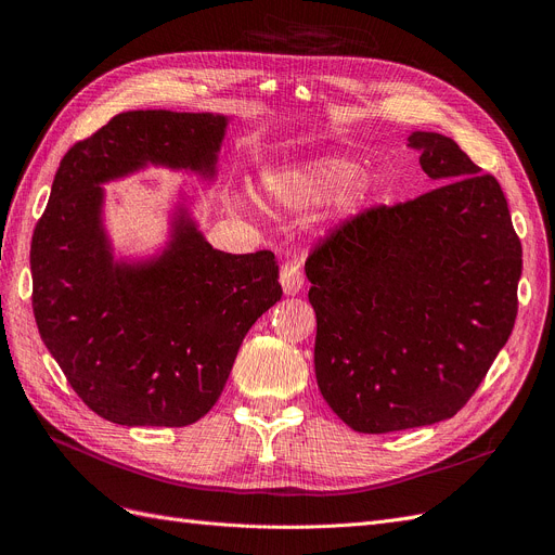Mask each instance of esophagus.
I'll return each mask as SVG.
<instances>
[{
    "instance_id": "34e87169",
    "label": "esophagus",
    "mask_w": 555,
    "mask_h": 555,
    "mask_svg": "<svg viewBox=\"0 0 555 555\" xmlns=\"http://www.w3.org/2000/svg\"><path fill=\"white\" fill-rule=\"evenodd\" d=\"M279 281H281V285H283V293H285V295H297L299 289L304 287L301 268L297 266V262H285L283 270H281Z\"/></svg>"
}]
</instances>
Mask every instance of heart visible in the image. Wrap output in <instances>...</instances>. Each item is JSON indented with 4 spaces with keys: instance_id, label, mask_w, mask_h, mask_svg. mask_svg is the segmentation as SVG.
Listing matches in <instances>:
<instances>
[{
    "instance_id": "heart-1",
    "label": "heart",
    "mask_w": 555,
    "mask_h": 555,
    "mask_svg": "<svg viewBox=\"0 0 555 555\" xmlns=\"http://www.w3.org/2000/svg\"><path fill=\"white\" fill-rule=\"evenodd\" d=\"M262 195L279 207L306 211L319 207L346 189L360 199L371 189L369 178H360V164L346 157H319L299 166H285L262 175Z\"/></svg>"
}]
</instances>
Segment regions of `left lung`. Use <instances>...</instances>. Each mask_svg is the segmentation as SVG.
Wrapping results in <instances>:
<instances>
[{"label":"left lung","instance_id":"obj_1","mask_svg":"<svg viewBox=\"0 0 555 555\" xmlns=\"http://www.w3.org/2000/svg\"><path fill=\"white\" fill-rule=\"evenodd\" d=\"M439 184L339 224L308 256L314 373L356 431L452 418L511 337L521 245L500 182L439 132H412Z\"/></svg>","mask_w":555,"mask_h":555}]
</instances>
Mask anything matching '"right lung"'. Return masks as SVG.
Here are the masks:
<instances>
[{
    "mask_svg": "<svg viewBox=\"0 0 555 555\" xmlns=\"http://www.w3.org/2000/svg\"><path fill=\"white\" fill-rule=\"evenodd\" d=\"M229 119L116 114L67 151L31 243L34 314L80 400L126 427H184L220 398L256 319L283 295L272 251L224 254L178 204L166 247L114 258L103 184L145 166L216 178Z\"/></svg>",
    "mask_w": 555,
    "mask_h": 555,
    "instance_id": "1",
    "label": "right lung"
}]
</instances>
